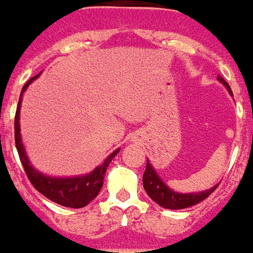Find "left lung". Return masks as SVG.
<instances>
[{
	"label": "left lung",
	"mask_w": 253,
	"mask_h": 253,
	"mask_svg": "<svg viewBox=\"0 0 253 253\" xmlns=\"http://www.w3.org/2000/svg\"><path fill=\"white\" fill-rule=\"evenodd\" d=\"M218 81L228 89L231 95L230 85L225 83V80L222 77H218ZM143 185L147 195L153 199L157 205H160L164 209H170V210H179V209H186L190 206H195L200 203L202 200H205L206 197H209L218 185H215L209 190L205 192H199V193H178L173 192L161 178L160 175L155 172L154 167L147 160V165H145V172L143 175Z\"/></svg>",
	"instance_id": "obj_1"
}]
</instances>
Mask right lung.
I'll return each mask as SVG.
<instances>
[{
  "instance_id": "right-lung-1",
  "label": "right lung",
  "mask_w": 253,
  "mask_h": 253,
  "mask_svg": "<svg viewBox=\"0 0 253 253\" xmlns=\"http://www.w3.org/2000/svg\"><path fill=\"white\" fill-rule=\"evenodd\" d=\"M39 75L40 74L32 77L31 80L23 85L21 96H19L18 109L15 113V144H16V150L19 154L21 162H22L23 169L28 175V179L31 180V183L38 192H40L43 196H46L57 205L71 207V209H81L88 203H91L92 200L98 196V193L102 189V185H103L106 169H108L112 160L118 155L120 148L115 150L110 154L109 157L103 161V164H100L99 167H96L92 172L83 175V176L54 178V176H47V175L35 169L28 160V155H26L25 148H23L22 138H21V127H19V110H21L23 92L26 91L29 84L35 81Z\"/></svg>"
}]
</instances>
